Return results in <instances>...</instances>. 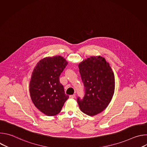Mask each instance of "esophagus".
<instances>
[{"label": "esophagus", "instance_id": "obj_1", "mask_svg": "<svg viewBox=\"0 0 147 147\" xmlns=\"http://www.w3.org/2000/svg\"><path fill=\"white\" fill-rule=\"evenodd\" d=\"M70 98H71V99H73L75 98V94H73V95H71L69 96Z\"/></svg>", "mask_w": 147, "mask_h": 147}]
</instances>
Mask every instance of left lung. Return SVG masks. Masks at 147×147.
Returning a JSON list of instances; mask_svg holds the SVG:
<instances>
[{"label":"left lung","instance_id":"obj_1","mask_svg":"<svg viewBox=\"0 0 147 147\" xmlns=\"http://www.w3.org/2000/svg\"><path fill=\"white\" fill-rule=\"evenodd\" d=\"M85 94L77 98L81 111L89 116L105 109L115 91V76L109 64L101 56H91L78 65Z\"/></svg>","mask_w":147,"mask_h":147}]
</instances>
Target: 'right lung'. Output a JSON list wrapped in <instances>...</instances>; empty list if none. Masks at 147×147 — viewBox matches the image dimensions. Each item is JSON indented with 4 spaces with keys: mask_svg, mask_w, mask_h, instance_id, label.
Here are the masks:
<instances>
[{
    "mask_svg": "<svg viewBox=\"0 0 147 147\" xmlns=\"http://www.w3.org/2000/svg\"><path fill=\"white\" fill-rule=\"evenodd\" d=\"M67 64L60 56L45 57L38 63L32 72L30 83L31 99L36 108L47 116L58 114L69 98L59 80Z\"/></svg>",
    "mask_w": 147,
    "mask_h": 147,
    "instance_id": "right-lung-1",
    "label": "right lung"
}]
</instances>
